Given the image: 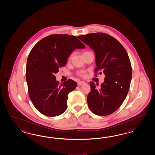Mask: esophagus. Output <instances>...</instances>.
Masks as SVG:
<instances>
[{
	"label": "esophagus",
	"instance_id": "esophagus-1",
	"mask_svg": "<svg viewBox=\"0 0 155 155\" xmlns=\"http://www.w3.org/2000/svg\"><path fill=\"white\" fill-rule=\"evenodd\" d=\"M86 82L84 81H79L78 84V85H82V84H84Z\"/></svg>",
	"mask_w": 155,
	"mask_h": 155
}]
</instances>
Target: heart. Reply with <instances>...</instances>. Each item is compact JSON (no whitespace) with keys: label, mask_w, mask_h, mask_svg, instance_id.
<instances>
[{"label":"heart","mask_w":155,"mask_h":155,"mask_svg":"<svg viewBox=\"0 0 155 155\" xmlns=\"http://www.w3.org/2000/svg\"><path fill=\"white\" fill-rule=\"evenodd\" d=\"M72 56H73V54H71L70 57H69V60H71V59ZM77 74L80 76V77H84L86 75V71H78L77 72Z\"/></svg>","instance_id":"b5f03b06"}]
</instances>
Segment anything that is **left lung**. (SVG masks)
I'll return each instance as SVG.
<instances>
[{
    "mask_svg": "<svg viewBox=\"0 0 155 155\" xmlns=\"http://www.w3.org/2000/svg\"><path fill=\"white\" fill-rule=\"evenodd\" d=\"M78 38L95 52V75L99 71L105 75L101 86L93 81L90 82L91 91L87 98L89 107L97 115H110L122 105L130 89L132 67L128 55L122 44L108 34L89 33Z\"/></svg>",
    "mask_w": 155,
    "mask_h": 155,
    "instance_id": "obj_1",
    "label": "left lung"
}]
</instances>
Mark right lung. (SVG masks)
<instances>
[{"label":"right lung","instance_id":"right-lung-1","mask_svg":"<svg viewBox=\"0 0 155 155\" xmlns=\"http://www.w3.org/2000/svg\"><path fill=\"white\" fill-rule=\"evenodd\" d=\"M84 48L74 36L56 34L42 38L32 49L27 59L26 80L29 97L40 113L53 117L65 112L68 94L77 84L69 79L60 84L54 74L66 65L73 50Z\"/></svg>","mask_w":155,"mask_h":155}]
</instances>
